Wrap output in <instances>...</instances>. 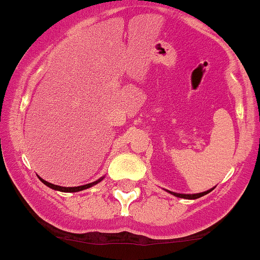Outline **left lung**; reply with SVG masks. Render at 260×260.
<instances>
[{
  "label": "left lung",
  "mask_w": 260,
  "mask_h": 260,
  "mask_svg": "<svg viewBox=\"0 0 260 260\" xmlns=\"http://www.w3.org/2000/svg\"><path fill=\"white\" fill-rule=\"evenodd\" d=\"M209 191H211V189H208V191H206V192H202V193H196V194H181V193H175V192H170V193H172L174 196L180 197V198H187V200H196V198H200V197L205 196V194H207Z\"/></svg>",
  "instance_id": "1"
}]
</instances>
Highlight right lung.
Listing matches in <instances>:
<instances>
[{"label": "right lung", "mask_w": 260, "mask_h": 260, "mask_svg": "<svg viewBox=\"0 0 260 260\" xmlns=\"http://www.w3.org/2000/svg\"><path fill=\"white\" fill-rule=\"evenodd\" d=\"M40 180H41L42 182H43L46 186L51 187V188H53V189H57V191H62V192H78V191H83V189H86V188H89V187L96 185V183L100 182V181H102L103 178H100V180L95 181V182H91V183H88V185L78 186V187H62V186H57V185H53V183L47 182V181H44L43 178H41V177H40Z\"/></svg>", "instance_id": "1"}]
</instances>
